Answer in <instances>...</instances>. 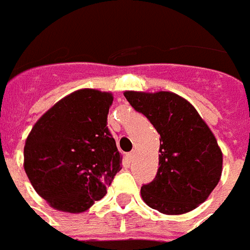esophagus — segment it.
Listing matches in <instances>:
<instances>
[{"instance_id": "34e87169", "label": "esophagus", "mask_w": 250, "mask_h": 250, "mask_svg": "<svg viewBox=\"0 0 250 250\" xmlns=\"http://www.w3.org/2000/svg\"><path fill=\"white\" fill-rule=\"evenodd\" d=\"M134 157H135V151H133V152H130V153H127V160H129V161H133V160H134Z\"/></svg>"}]
</instances>
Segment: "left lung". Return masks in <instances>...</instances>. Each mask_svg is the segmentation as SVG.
Returning a JSON list of instances; mask_svg holds the SVG:
<instances>
[{"mask_svg":"<svg viewBox=\"0 0 250 250\" xmlns=\"http://www.w3.org/2000/svg\"><path fill=\"white\" fill-rule=\"evenodd\" d=\"M127 102L160 134L159 169L142 199L164 214H183L204 203L222 174L217 139L191 103L170 91H125Z\"/></svg>","mask_w":250,"mask_h":250,"instance_id":"8db88e82","label":"left lung"}]
</instances>
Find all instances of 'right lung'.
Segmentation results:
<instances>
[{
    "label": "right lung",
    "instance_id": "add662e5",
    "mask_svg": "<svg viewBox=\"0 0 250 250\" xmlns=\"http://www.w3.org/2000/svg\"><path fill=\"white\" fill-rule=\"evenodd\" d=\"M111 93L81 89L43 113L24 146V170L58 210L81 213L107 193L121 155L107 126Z\"/></svg>",
    "mask_w": 250,
    "mask_h": 250
}]
</instances>
